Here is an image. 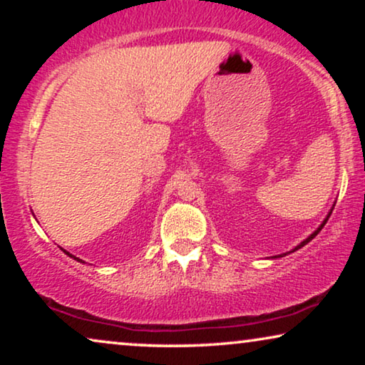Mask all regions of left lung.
Segmentation results:
<instances>
[{
    "label": "left lung",
    "instance_id": "obj_1",
    "mask_svg": "<svg viewBox=\"0 0 365 365\" xmlns=\"http://www.w3.org/2000/svg\"><path fill=\"white\" fill-rule=\"evenodd\" d=\"M329 216H331V214H329ZM329 216H327V219H329ZM327 219H326V221H324V222H322V224H321V227H319V229H317V231H316V232H312V234H311V236H309V237H307V239H306V241H302V242H301V244H299V246H297V247H296V249H294V251H297V249H301V247H302V246H306V244H307V242H309V241H312V239H314V237H316V236H317V234H319V231H321V229H322V227H324V224H326V222H327ZM281 257H282V256H281Z\"/></svg>",
    "mask_w": 365,
    "mask_h": 365
}]
</instances>
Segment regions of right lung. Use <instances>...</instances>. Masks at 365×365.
<instances>
[{
	"instance_id": "obj_1",
	"label": "right lung",
	"mask_w": 365,
	"mask_h": 365,
	"mask_svg": "<svg viewBox=\"0 0 365 365\" xmlns=\"http://www.w3.org/2000/svg\"><path fill=\"white\" fill-rule=\"evenodd\" d=\"M64 252H66V251H64ZM68 254V256H71V254H69V252H66ZM73 257V256H71ZM74 259H76V261H81V259H78V257H74Z\"/></svg>"
}]
</instances>
